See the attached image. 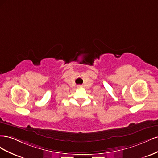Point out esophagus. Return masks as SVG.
<instances>
[{
	"label": "esophagus",
	"mask_w": 158,
	"mask_h": 158,
	"mask_svg": "<svg viewBox=\"0 0 158 158\" xmlns=\"http://www.w3.org/2000/svg\"><path fill=\"white\" fill-rule=\"evenodd\" d=\"M77 88H82V85H77Z\"/></svg>",
	"instance_id": "esophagus-1"
}]
</instances>
